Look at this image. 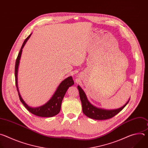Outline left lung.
I'll use <instances>...</instances> for the list:
<instances>
[{
    "label": "left lung",
    "mask_w": 148,
    "mask_h": 148,
    "mask_svg": "<svg viewBox=\"0 0 148 148\" xmlns=\"http://www.w3.org/2000/svg\"><path fill=\"white\" fill-rule=\"evenodd\" d=\"M78 89L79 90V98L82 103V112L87 116L96 119V120H104V119H108L114 117L115 115L118 114L120 111H121L126 106V105L130 101V98L128 101L122 107L115 109V110H105L99 108H97L93 105H92L88 100L87 96L82 90V89L78 86Z\"/></svg>",
    "instance_id": "1"
}]
</instances>
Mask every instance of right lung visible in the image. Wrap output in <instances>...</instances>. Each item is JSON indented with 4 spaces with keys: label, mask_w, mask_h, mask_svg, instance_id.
Returning <instances> with one entry per match:
<instances>
[{
    "label": "right lung",
    "mask_w": 148,
    "mask_h": 148,
    "mask_svg": "<svg viewBox=\"0 0 148 148\" xmlns=\"http://www.w3.org/2000/svg\"><path fill=\"white\" fill-rule=\"evenodd\" d=\"M32 33L25 39L22 45V47L20 49V50L18 53L17 57L16 58V64H15V70H14V76H15V81H16V86L17 87V90L18 91V96L20 101L24 105V106L26 108V109L32 114L41 116V117H52L56 115H57L61 110V105L62 101L64 98L66 91H67L68 88L74 85V81L71 76L67 77L64 80H63L60 84L58 87H57L56 91L51 97V98L42 106L36 107V108H32L29 107V105L24 101L21 97L17 86V71H18V67L20 62V59L21 57V54L22 53V49H23L25 45H26V42L31 36Z\"/></svg>",
    "instance_id": "add662e5"
}]
</instances>
